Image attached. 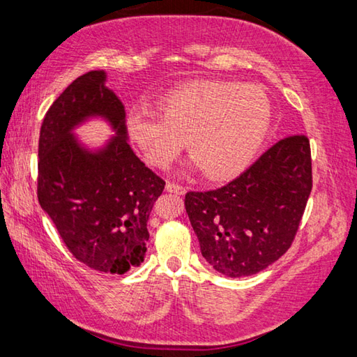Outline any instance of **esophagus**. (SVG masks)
<instances>
[{"instance_id": "obj_1", "label": "esophagus", "mask_w": 357, "mask_h": 357, "mask_svg": "<svg viewBox=\"0 0 357 357\" xmlns=\"http://www.w3.org/2000/svg\"><path fill=\"white\" fill-rule=\"evenodd\" d=\"M166 191L167 192H174V195H178V196L185 195L183 186L182 185H177V183H172V182H167L166 183Z\"/></svg>"}]
</instances>
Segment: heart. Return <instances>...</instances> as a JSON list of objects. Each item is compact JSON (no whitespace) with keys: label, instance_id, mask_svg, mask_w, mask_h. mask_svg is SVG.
<instances>
[{"label":"heart","instance_id":"1","mask_svg":"<svg viewBox=\"0 0 357 357\" xmlns=\"http://www.w3.org/2000/svg\"><path fill=\"white\" fill-rule=\"evenodd\" d=\"M158 115L131 112L126 132L149 165L165 169L183 147L188 166L207 178L236 177L255 160L272 121L271 101L256 85L191 80L155 99Z\"/></svg>","mask_w":357,"mask_h":357}]
</instances>
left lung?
<instances>
[{"label": "left lung", "mask_w": 357, "mask_h": 357, "mask_svg": "<svg viewBox=\"0 0 357 357\" xmlns=\"http://www.w3.org/2000/svg\"><path fill=\"white\" fill-rule=\"evenodd\" d=\"M310 191V142L289 136L221 188L186 192L185 208L206 261L223 275L241 278L288 251Z\"/></svg>", "instance_id": "obj_1"}]
</instances>
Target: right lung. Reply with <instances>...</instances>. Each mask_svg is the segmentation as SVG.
Masks as SVG:
<instances>
[{"mask_svg": "<svg viewBox=\"0 0 357 357\" xmlns=\"http://www.w3.org/2000/svg\"><path fill=\"white\" fill-rule=\"evenodd\" d=\"M106 119L116 136L86 149L73 130ZM126 112L98 69L75 79L47 110L39 134L38 199L75 259L123 275L140 266L147 221L166 182L128 144Z\"/></svg>", "mask_w": 357, "mask_h": 357, "instance_id": "right-lung-1", "label": "right lung"}]
</instances>
